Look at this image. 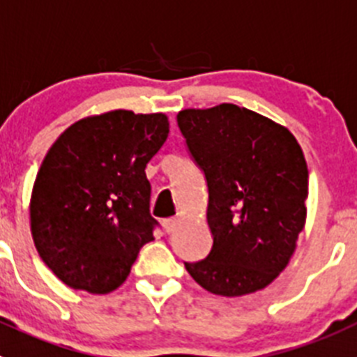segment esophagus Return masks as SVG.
Wrapping results in <instances>:
<instances>
[{
  "label": "esophagus",
  "mask_w": 357,
  "mask_h": 357,
  "mask_svg": "<svg viewBox=\"0 0 357 357\" xmlns=\"http://www.w3.org/2000/svg\"><path fill=\"white\" fill-rule=\"evenodd\" d=\"M176 224H178V218H165L163 220V227H165L167 233H172L176 229Z\"/></svg>",
  "instance_id": "34e87169"
}]
</instances>
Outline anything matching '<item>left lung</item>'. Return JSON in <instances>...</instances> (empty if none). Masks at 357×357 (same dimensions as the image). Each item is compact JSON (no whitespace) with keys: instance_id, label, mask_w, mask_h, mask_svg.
I'll list each match as a JSON object with an SVG mask.
<instances>
[{"instance_id":"left-lung-1","label":"left lung","mask_w":357,"mask_h":357,"mask_svg":"<svg viewBox=\"0 0 357 357\" xmlns=\"http://www.w3.org/2000/svg\"><path fill=\"white\" fill-rule=\"evenodd\" d=\"M178 126L208 185L213 245L185 263L204 290L240 297L271 284L306 222L307 165L281 124L231 102L181 110Z\"/></svg>"}]
</instances>
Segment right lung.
<instances>
[{"mask_svg": "<svg viewBox=\"0 0 357 357\" xmlns=\"http://www.w3.org/2000/svg\"><path fill=\"white\" fill-rule=\"evenodd\" d=\"M167 135V115L114 110L75 123L47 151L31 192V236L67 287L110 294L155 240L146 167Z\"/></svg>", "mask_w": 357, "mask_h": 357, "instance_id": "obj_1", "label": "right lung"}]
</instances>
